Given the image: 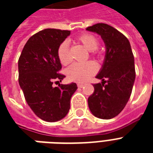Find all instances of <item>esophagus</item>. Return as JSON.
<instances>
[{
  "mask_svg": "<svg viewBox=\"0 0 153 153\" xmlns=\"http://www.w3.org/2000/svg\"><path fill=\"white\" fill-rule=\"evenodd\" d=\"M77 86H78V87H79V88H82V87H83V84L79 83L78 85H77Z\"/></svg>",
  "mask_w": 153,
  "mask_h": 153,
  "instance_id": "1",
  "label": "esophagus"
}]
</instances>
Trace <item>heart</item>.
<instances>
[{
  "mask_svg": "<svg viewBox=\"0 0 153 153\" xmlns=\"http://www.w3.org/2000/svg\"><path fill=\"white\" fill-rule=\"evenodd\" d=\"M78 41L88 51H91L93 55H99L97 48L98 46V39L94 35L85 33L78 37ZM58 58L61 64L67 66L71 62L70 55L69 44L67 41L62 42L58 48ZM98 71V66L92 61L82 62V63H74L69 67L66 71L67 78L73 82H85L91 79Z\"/></svg>",
  "mask_w": 153,
  "mask_h": 153,
  "instance_id": "obj_1",
  "label": "heart"
}]
</instances>
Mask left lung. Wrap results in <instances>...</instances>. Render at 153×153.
Wrapping results in <instances>:
<instances>
[{"label":"left lung","mask_w":153,"mask_h":153,"mask_svg":"<svg viewBox=\"0 0 153 153\" xmlns=\"http://www.w3.org/2000/svg\"><path fill=\"white\" fill-rule=\"evenodd\" d=\"M86 30L100 35L106 48L102 69L96 76L102 82L94 85V91L88 98L89 108L98 118L111 119L125 108L135 81L130 43L122 33L106 24H96Z\"/></svg>","instance_id":"1"}]
</instances>
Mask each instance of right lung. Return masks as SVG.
<instances>
[{
    "mask_svg": "<svg viewBox=\"0 0 153 153\" xmlns=\"http://www.w3.org/2000/svg\"><path fill=\"white\" fill-rule=\"evenodd\" d=\"M71 32L47 28L29 38L19 61V84L25 100L38 117L48 122L62 119L70 109V101L77 90L74 82L59 83L65 75L57 55L60 44Z\"/></svg>",
    "mask_w": 153,
    "mask_h": 153,
    "instance_id": "1",
    "label": "right lung"
}]
</instances>
